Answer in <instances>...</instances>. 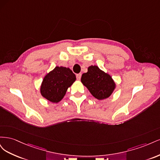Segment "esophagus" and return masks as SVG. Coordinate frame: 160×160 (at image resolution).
Here are the masks:
<instances>
[{
    "label": "esophagus",
    "mask_w": 160,
    "mask_h": 160,
    "mask_svg": "<svg viewBox=\"0 0 160 160\" xmlns=\"http://www.w3.org/2000/svg\"><path fill=\"white\" fill-rule=\"evenodd\" d=\"M76 77H77V79H78V80H80V79H81V73L77 74Z\"/></svg>",
    "instance_id": "esophagus-1"
}]
</instances>
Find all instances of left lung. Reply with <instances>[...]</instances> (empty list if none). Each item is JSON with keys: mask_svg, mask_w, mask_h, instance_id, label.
I'll use <instances>...</instances> for the list:
<instances>
[{"mask_svg": "<svg viewBox=\"0 0 160 160\" xmlns=\"http://www.w3.org/2000/svg\"><path fill=\"white\" fill-rule=\"evenodd\" d=\"M81 80L92 95L99 100L109 98L115 88L111 77L95 65L89 67L88 71L82 75Z\"/></svg>", "mask_w": 160, "mask_h": 160, "instance_id": "8db88e82", "label": "left lung"}]
</instances>
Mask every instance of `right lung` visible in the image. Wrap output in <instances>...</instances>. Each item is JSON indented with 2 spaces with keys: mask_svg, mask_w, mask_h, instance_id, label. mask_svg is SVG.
I'll return each instance as SVG.
<instances>
[{
  "mask_svg": "<svg viewBox=\"0 0 160 160\" xmlns=\"http://www.w3.org/2000/svg\"><path fill=\"white\" fill-rule=\"evenodd\" d=\"M75 80L76 76L69 68L56 67L44 77L41 93L47 100L58 103L63 98L67 89Z\"/></svg>",
  "mask_w": 160,
  "mask_h": 160,
  "instance_id": "add662e5",
  "label": "right lung"
}]
</instances>
